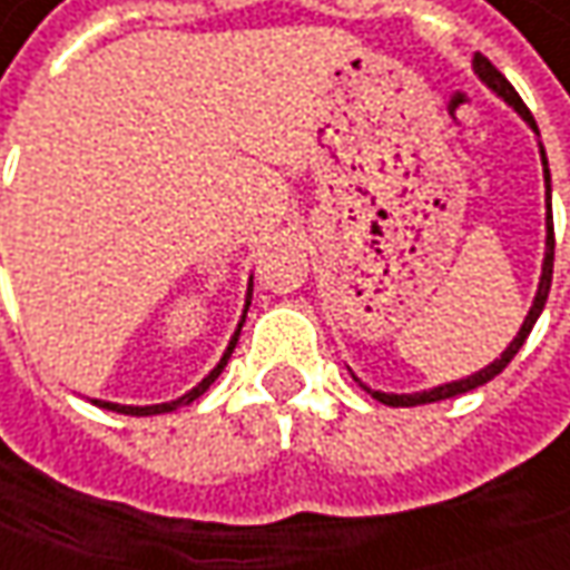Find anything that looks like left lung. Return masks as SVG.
<instances>
[{"label":"left lung","instance_id":"obj_1","mask_svg":"<svg viewBox=\"0 0 570 570\" xmlns=\"http://www.w3.org/2000/svg\"><path fill=\"white\" fill-rule=\"evenodd\" d=\"M472 69H475V76L482 79L484 86L491 88L498 98H504L513 111L520 114L527 124H530V130L539 137V127H535V120H532L530 108L520 101V95L513 91L508 79L491 66V62L484 60L482 53H475V60H472ZM539 159H542V175H546V258H542V274H539V286H535V296H532V306L527 312V318H523V325H520V332L517 337L508 344V351L501 354L498 360H491L488 366H482L479 373H472V376H465V380H453V383H443V385H433V389H424V392H376V389H370V385H363L376 402H383V405H392V409H411V405H431V402H443V399H456L462 392H472V389H479V385L491 383L504 366H508L510 360L517 357V351L523 347V341L530 337L532 325H535V318L542 315L546 309V299H549V286H552V261H556V229H552V178H549V159H546V149H542V142H539Z\"/></svg>","mask_w":570,"mask_h":570}]
</instances>
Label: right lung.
Listing matches in <instances>:
<instances>
[{"label": "right lung", "instance_id": "obj_1", "mask_svg": "<svg viewBox=\"0 0 570 570\" xmlns=\"http://www.w3.org/2000/svg\"><path fill=\"white\" fill-rule=\"evenodd\" d=\"M248 306H252V284H248V293H245V309H242V318H238L236 325V334L229 337V344H226V351H223V357H219V363L213 366L210 373L200 380V383L194 385L190 392H185L181 399H171V402H161V405H117V402H101V399H91L98 409H108V411H117V414H134V417H149V414H168V411L175 409H185V405H190L194 399H200L207 389H210L213 383H216V376L223 373V366L229 363V357H233V351H236V341H238V332H242V325H245V312H248Z\"/></svg>", "mask_w": 570, "mask_h": 570}]
</instances>
